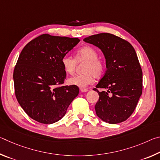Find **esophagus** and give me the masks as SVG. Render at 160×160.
Masks as SVG:
<instances>
[{"instance_id": "34e87169", "label": "esophagus", "mask_w": 160, "mask_h": 160, "mask_svg": "<svg viewBox=\"0 0 160 160\" xmlns=\"http://www.w3.org/2000/svg\"><path fill=\"white\" fill-rule=\"evenodd\" d=\"M80 91L82 92H87L88 91V90L86 88H80Z\"/></svg>"}]
</instances>
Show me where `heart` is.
Returning <instances> with one entry per match:
<instances>
[{"label":"heart","mask_w":160,"mask_h":160,"mask_svg":"<svg viewBox=\"0 0 160 160\" xmlns=\"http://www.w3.org/2000/svg\"><path fill=\"white\" fill-rule=\"evenodd\" d=\"M98 52L93 47L86 46L77 51L75 58L70 56H64L61 63L66 73L72 75L75 72L78 63H86L83 68L85 73L78 75L68 79L70 85L85 88L92 83L94 77L100 78L104 75L106 70V62L98 58Z\"/></svg>","instance_id":"heart-1"}]
</instances>
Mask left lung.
I'll list each match as a JSON object with an SVG mask.
<instances>
[{
	"label": "left lung",
	"instance_id": "obj_1",
	"mask_svg": "<svg viewBox=\"0 0 160 160\" xmlns=\"http://www.w3.org/2000/svg\"><path fill=\"white\" fill-rule=\"evenodd\" d=\"M84 41L99 47L106 58L107 70L94 88L99 96L97 115L109 123L123 122L133 113L142 92V71L136 52L126 40L109 33L92 35Z\"/></svg>",
	"mask_w": 160,
	"mask_h": 160
}]
</instances>
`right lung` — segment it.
Wrapping results in <instances>:
<instances>
[{
  "label": "right lung",
  "instance_id": "right-lung-1",
  "mask_svg": "<svg viewBox=\"0 0 160 160\" xmlns=\"http://www.w3.org/2000/svg\"><path fill=\"white\" fill-rule=\"evenodd\" d=\"M79 42L78 38L44 34L21 51L13 72L15 97L34 120L44 124L59 121L79 94L78 86L63 85L66 72L61 63Z\"/></svg>",
  "mask_w": 160,
  "mask_h": 160
}]
</instances>
